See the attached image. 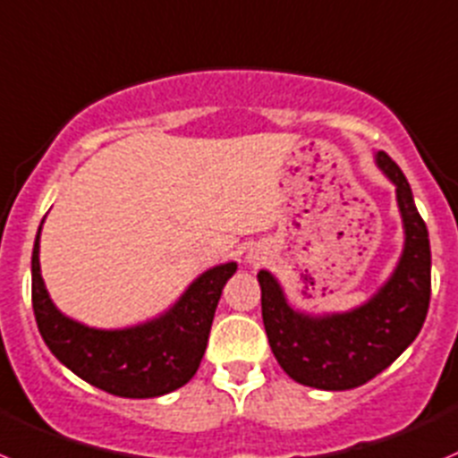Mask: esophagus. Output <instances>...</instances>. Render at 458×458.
Returning <instances> with one entry per match:
<instances>
[{"mask_svg": "<svg viewBox=\"0 0 458 458\" xmlns=\"http://www.w3.org/2000/svg\"><path fill=\"white\" fill-rule=\"evenodd\" d=\"M258 256H249V262H256Z\"/></svg>", "mask_w": 458, "mask_h": 458, "instance_id": "34e87169", "label": "esophagus"}]
</instances>
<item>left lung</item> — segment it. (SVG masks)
Returning <instances> with one entry per match:
<instances>
[{
    "label": "left lung",
    "mask_w": 458,
    "mask_h": 458,
    "mask_svg": "<svg viewBox=\"0 0 458 458\" xmlns=\"http://www.w3.org/2000/svg\"><path fill=\"white\" fill-rule=\"evenodd\" d=\"M381 171L396 187L405 249L392 278L365 305L345 314L307 316L292 310L269 271L258 274L262 323L280 368L296 383L316 389H354L372 381L419 336L432 292L428 227L411 198L410 182L387 153Z\"/></svg>",
    "instance_id": "obj_1"
}]
</instances>
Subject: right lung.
Wrapping results in <instances>:
<instances>
[{
	"mask_svg": "<svg viewBox=\"0 0 458 458\" xmlns=\"http://www.w3.org/2000/svg\"><path fill=\"white\" fill-rule=\"evenodd\" d=\"M42 231V225H39ZM39 231L33 247V311L48 350L86 383L124 398H153L182 387L205 356L225 283L238 265L205 271L160 318L126 329H93L66 318L39 274Z\"/></svg>",
	"mask_w": 458,
	"mask_h": 458,
	"instance_id": "1",
	"label": "right lung"
}]
</instances>
